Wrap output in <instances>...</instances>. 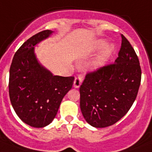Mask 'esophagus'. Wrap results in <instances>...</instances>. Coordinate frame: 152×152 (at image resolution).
Returning <instances> with one entry per match:
<instances>
[{"mask_svg":"<svg viewBox=\"0 0 152 152\" xmlns=\"http://www.w3.org/2000/svg\"><path fill=\"white\" fill-rule=\"evenodd\" d=\"M82 82H83V79H82L81 76H76V77L75 78L74 84H73V86H74V87H76V88H78V87H80V86H81Z\"/></svg>","mask_w":152,"mask_h":152,"instance_id":"1","label":"esophagus"}]
</instances>
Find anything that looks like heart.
I'll return each mask as SVG.
<instances>
[{
  "mask_svg": "<svg viewBox=\"0 0 152 152\" xmlns=\"http://www.w3.org/2000/svg\"><path fill=\"white\" fill-rule=\"evenodd\" d=\"M105 45V43H100V47H104ZM112 51H113V47H108L107 49H105L103 52L100 54L98 57L96 58L94 61L92 62V64H91V66L92 68H98V67L102 66V65H104L105 63V62L109 60V56H110L111 53H112Z\"/></svg>",
  "mask_w": 152,
  "mask_h": 152,
  "instance_id": "heart-1",
  "label": "heart"
}]
</instances>
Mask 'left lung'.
<instances>
[{
  "label": "left lung",
  "instance_id": "obj_1",
  "mask_svg": "<svg viewBox=\"0 0 152 152\" xmlns=\"http://www.w3.org/2000/svg\"><path fill=\"white\" fill-rule=\"evenodd\" d=\"M115 61L87 72L80 86V109L89 125L105 128L129 112L138 95L142 69L134 48L123 34Z\"/></svg>",
  "mask_w": 152,
  "mask_h": 152
}]
</instances>
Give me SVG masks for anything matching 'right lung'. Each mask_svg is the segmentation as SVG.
Returning <instances> with one entry per match:
<instances>
[{
	"instance_id": "obj_1",
	"label": "right lung",
	"mask_w": 152,
	"mask_h": 152,
	"mask_svg": "<svg viewBox=\"0 0 152 152\" xmlns=\"http://www.w3.org/2000/svg\"><path fill=\"white\" fill-rule=\"evenodd\" d=\"M52 33L43 30L29 38L15 53L10 68V102L18 117L35 128L52 122L74 81V76H53L37 60L34 46Z\"/></svg>"
}]
</instances>
